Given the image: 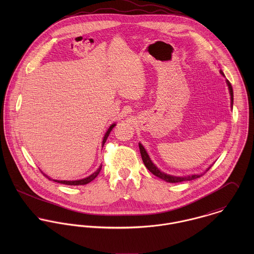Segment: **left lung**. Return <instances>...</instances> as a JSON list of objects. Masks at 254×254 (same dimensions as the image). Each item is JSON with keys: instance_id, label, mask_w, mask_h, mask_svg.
Returning a JSON list of instances; mask_svg holds the SVG:
<instances>
[{"instance_id": "1", "label": "left lung", "mask_w": 254, "mask_h": 254, "mask_svg": "<svg viewBox=\"0 0 254 254\" xmlns=\"http://www.w3.org/2000/svg\"><path fill=\"white\" fill-rule=\"evenodd\" d=\"M220 72H221L222 75H224V73L222 72V71H220ZM227 84H228V87H229V90H230V94H231V105H232V108H233V102H234L233 88H232L231 83H230L228 80H227ZM139 147H140L142 159H143V161H144V164H145V167H146L153 175H155L156 177H158V178H160V179H162V180H164V181L168 182V183H179V182L190 181V180H194V179H196V178H199V177L202 176L204 173H206V172H204L203 174H196V175L194 174V175H190V176H185V177H176V176L167 175V174H165L164 172H161V171L151 162V160H150L148 154L146 153L145 147H144L143 145H141V144H139ZM209 169H210V167H209L206 171H208Z\"/></svg>"}]
</instances>
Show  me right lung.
<instances>
[{
  "instance_id": "right-lung-1",
  "label": "right lung",
  "mask_w": 254,
  "mask_h": 254,
  "mask_svg": "<svg viewBox=\"0 0 254 254\" xmlns=\"http://www.w3.org/2000/svg\"><path fill=\"white\" fill-rule=\"evenodd\" d=\"M115 126V124H112L110 127L109 128V130H108V132L106 133V135H105V137H104V140H103V145H105V143H106V141H107V139H108V137H109V133H110V131L112 130V128ZM101 169H102V166H100V168L96 171V172H94L92 175H90L89 177H87V178H84V179H82V180H76V181H58V180H53V181L58 182V183H61V184H64V185H70V186H79V185H86V184H88V183H90V182L93 181L98 175H99V173H100V171H101ZM43 175L45 176V177H47L49 180H52L51 178H49L47 175H45L44 173H43Z\"/></svg>"
}]
</instances>
